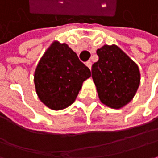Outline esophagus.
Listing matches in <instances>:
<instances>
[{"instance_id":"34e87169","label":"esophagus","mask_w":158,"mask_h":158,"mask_svg":"<svg viewBox=\"0 0 158 158\" xmlns=\"http://www.w3.org/2000/svg\"><path fill=\"white\" fill-rule=\"evenodd\" d=\"M86 65L88 66V68H89V69H91V66H92V63H91V61H90V60H88V61L86 62Z\"/></svg>"}]
</instances>
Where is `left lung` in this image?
I'll list each match as a JSON object with an SVG mask.
<instances>
[{
	"label": "left lung",
	"instance_id": "8db88e82",
	"mask_svg": "<svg viewBox=\"0 0 158 158\" xmlns=\"http://www.w3.org/2000/svg\"><path fill=\"white\" fill-rule=\"evenodd\" d=\"M97 53L99 59L91 71L99 99L111 108H122L131 101L139 86V67L115 44H106Z\"/></svg>",
	"mask_w": 158,
	"mask_h": 158
}]
</instances>
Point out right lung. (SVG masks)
<instances>
[{
    "label": "right lung",
    "mask_w": 158,
    "mask_h": 158,
    "mask_svg": "<svg viewBox=\"0 0 158 158\" xmlns=\"http://www.w3.org/2000/svg\"><path fill=\"white\" fill-rule=\"evenodd\" d=\"M91 76L68 44L53 42L40 59L34 75L39 99L52 110H61L75 101L82 83Z\"/></svg>",
    "instance_id": "add662e5"
}]
</instances>
